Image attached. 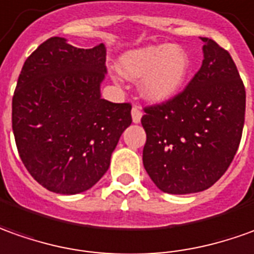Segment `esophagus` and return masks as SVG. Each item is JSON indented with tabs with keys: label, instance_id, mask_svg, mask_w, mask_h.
<instances>
[{
	"label": "esophagus",
	"instance_id": "1",
	"mask_svg": "<svg viewBox=\"0 0 254 254\" xmlns=\"http://www.w3.org/2000/svg\"><path fill=\"white\" fill-rule=\"evenodd\" d=\"M141 110H140V107L139 105H133L132 107V120H133L134 124H139L141 120Z\"/></svg>",
	"mask_w": 254,
	"mask_h": 254
}]
</instances>
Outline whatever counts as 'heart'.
<instances>
[{
	"label": "heart",
	"mask_w": 254,
	"mask_h": 254,
	"mask_svg": "<svg viewBox=\"0 0 254 254\" xmlns=\"http://www.w3.org/2000/svg\"><path fill=\"white\" fill-rule=\"evenodd\" d=\"M190 58L179 46L156 44L129 51L121 58L120 68L129 79H139L144 97L160 103L170 100L185 86L190 73Z\"/></svg>",
	"instance_id": "1"
}]
</instances>
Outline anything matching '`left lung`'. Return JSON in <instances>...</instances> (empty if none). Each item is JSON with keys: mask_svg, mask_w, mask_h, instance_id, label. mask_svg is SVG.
<instances>
[{"mask_svg": "<svg viewBox=\"0 0 254 254\" xmlns=\"http://www.w3.org/2000/svg\"><path fill=\"white\" fill-rule=\"evenodd\" d=\"M204 60L184 90L144 107L143 165L165 193L206 190L225 174L239 147L246 91L232 57L201 39Z\"/></svg>", "mask_w": 254, "mask_h": 254, "instance_id": "obj_1", "label": "left lung"}]
</instances>
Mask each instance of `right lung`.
I'll use <instances>...</instances> for the list:
<instances>
[{"label": "right lung", "mask_w": 254, "mask_h": 254, "mask_svg": "<svg viewBox=\"0 0 254 254\" xmlns=\"http://www.w3.org/2000/svg\"><path fill=\"white\" fill-rule=\"evenodd\" d=\"M105 47L77 48L51 37L23 64L12 98V129L26 170L61 194L90 189L104 175L130 103L100 97Z\"/></svg>", "instance_id": "right-lung-1"}]
</instances>
